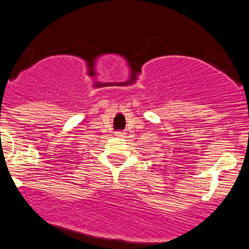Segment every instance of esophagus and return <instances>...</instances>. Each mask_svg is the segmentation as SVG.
<instances>
[{"label":"esophagus","instance_id":"34e87169","mask_svg":"<svg viewBox=\"0 0 249 249\" xmlns=\"http://www.w3.org/2000/svg\"><path fill=\"white\" fill-rule=\"evenodd\" d=\"M116 136H119V138H122V136H124V132H121V130H119V132L115 133Z\"/></svg>","mask_w":249,"mask_h":249}]
</instances>
